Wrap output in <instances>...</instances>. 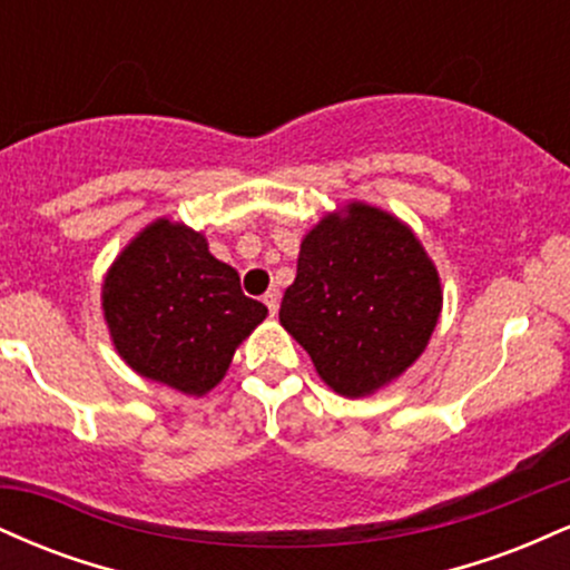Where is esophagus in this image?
Segmentation results:
<instances>
[{"mask_svg": "<svg viewBox=\"0 0 570 570\" xmlns=\"http://www.w3.org/2000/svg\"><path fill=\"white\" fill-rule=\"evenodd\" d=\"M263 303L267 305V311L273 313V316H276L278 313V303H281V294L276 292V289H271V292H265V297H263Z\"/></svg>", "mask_w": 570, "mask_h": 570, "instance_id": "1", "label": "esophagus"}]
</instances>
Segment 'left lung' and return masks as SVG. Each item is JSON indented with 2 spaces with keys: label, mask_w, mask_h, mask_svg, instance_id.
Wrapping results in <instances>:
<instances>
[{
  "label": "left lung",
  "mask_w": 570,
  "mask_h": 570,
  "mask_svg": "<svg viewBox=\"0 0 570 570\" xmlns=\"http://www.w3.org/2000/svg\"><path fill=\"white\" fill-rule=\"evenodd\" d=\"M440 273L404 222L348 203L299 244L278 318L343 396H370L421 356L440 322Z\"/></svg>",
  "instance_id": "1"
}]
</instances>
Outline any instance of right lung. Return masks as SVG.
<instances>
[{
  "label": "right lung",
  "mask_w": 570,
  "mask_h": 570,
  "mask_svg": "<svg viewBox=\"0 0 570 570\" xmlns=\"http://www.w3.org/2000/svg\"><path fill=\"white\" fill-rule=\"evenodd\" d=\"M101 307L122 362L189 396L225 377L235 348L267 316L203 233L171 219L153 222L122 248L104 278Z\"/></svg>",
  "instance_id": "right-lung-1"
}]
</instances>
